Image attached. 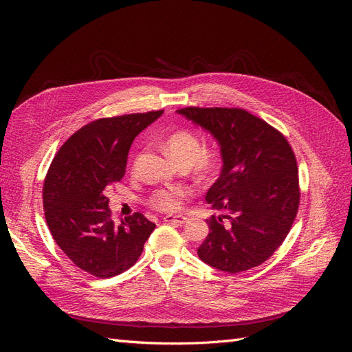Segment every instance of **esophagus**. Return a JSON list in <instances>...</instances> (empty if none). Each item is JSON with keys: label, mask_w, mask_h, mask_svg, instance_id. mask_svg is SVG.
<instances>
[{"label": "esophagus", "mask_w": 352, "mask_h": 352, "mask_svg": "<svg viewBox=\"0 0 352 352\" xmlns=\"http://www.w3.org/2000/svg\"><path fill=\"white\" fill-rule=\"evenodd\" d=\"M164 221L166 223H173V225H185V223L188 221V217L186 216H182V214H168L164 217Z\"/></svg>", "instance_id": "34e87169"}]
</instances>
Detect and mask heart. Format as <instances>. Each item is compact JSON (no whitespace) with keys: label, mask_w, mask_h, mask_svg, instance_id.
<instances>
[{"label":"heart","mask_w":352,"mask_h":352,"mask_svg":"<svg viewBox=\"0 0 352 352\" xmlns=\"http://www.w3.org/2000/svg\"><path fill=\"white\" fill-rule=\"evenodd\" d=\"M201 138L188 129H180L170 135L164 142V150L168 157L177 164L189 166L190 173L199 182H210L214 179L221 167L223 155L219 148H204L202 150ZM186 197V189L182 186H172L158 189L151 195L150 204L162 211H173L182 206Z\"/></svg>","instance_id":"1"}]
</instances>
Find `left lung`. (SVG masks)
Masks as SVG:
<instances>
[{"instance_id": "1", "label": "left lung", "mask_w": 352, "mask_h": 352, "mask_svg": "<svg viewBox=\"0 0 352 352\" xmlns=\"http://www.w3.org/2000/svg\"><path fill=\"white\" fill-rule=\"evenodd\" d=\"M179 114L216 138L223 168L206 195L226 211L207 220L198 257L221 272L239 273L269 260L289 233L300 206L296 158L286 138L243 109L186 107Z\"/></svg>"}]
</instances>
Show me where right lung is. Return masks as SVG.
I'll return each instance as SVG.
<instances>
[{"mask_svg": "<svg viewBox=\"0 0 352 352\" xmlns=\"http://www.w3.org/2000/svg\"><path fill=\"white\" fill-rule=\"evenodd\" d=\"M164 110L104 117L61 145L48 168L42 197L48 229L67 257L95 278L131 269L155 225L142 212L116 225L105 188L120 182L136 138Z\"/></svg>", "mask_w": 352, "mask_h": 352, "instance_id": "1", "label": "right lung"}]
</instances>
